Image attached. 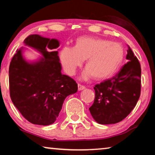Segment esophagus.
Wrapping results in <instances>:
<instances>
[{
    "label": "esophagus",
    "mask_w": 155,
    "mask_h": 155,
    "mask_svg": "<svg viewBox=\"0 0 155 155\" xmlns=\"http://www.w3.org/2000/svg\"><path fill=\"white\" fill-rule=\"evenodd\" d=\"M85 86L81 85V84H78V91L83 90H84V89H85Z\"/></svg>",
    "instance_id": "esophagus-1"
}]
</instances>
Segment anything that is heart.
Masks as SVG:
<instances>
[{
    "label": "heart",
    "instance_id": "heart-1",
    "mask_svg": "<svg viewBox=\"0 0 155 155\" xmlns=\"http://www.w3.org/2000/svg\"><path fill=\"white\" fill-rule=\"evenodd\" d=\"M124 52L120 44L96 38L78 39L74 48L65 46L60 52V61L67 74L72 76L86 59V68L81 76L87 80L94 76L96 79L109 78L119 69Z\"/></svg>",
    "mask_w": 155,
    "mask_h": 155
}]
</instances>
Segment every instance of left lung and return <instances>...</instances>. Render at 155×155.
Listing matches in <instances>:
<instances>
[{"mask_svg":"<svg viewBox=\"0 0 155 155\" xmlns=\"http://www.w3.org/2000/svg\"><path fill=\"white\" fill-rule=\"evenodd\" d=\"M127 46L126 59L128 62L114 77L94 87L95 99L89 109L98 124H115L122 121L134 109L140 96V64Z\"/></svg>","mask_w":155,"mask_h":155,"instance_id":"1","label":"left lung"}]
</instances>
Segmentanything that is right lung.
Returning a JSON list of instances; mask_svg holds the SVG:
<instances>
[{
    "mask_svg": "<svg viewBox=\"0 0 155 155\" xmlns=\"http://www.w3.org/2000/svg\"><path fill=\"white\" fill-rule=\"evenodd\" d=\"M24 44L41 56L28 60L25 56L27 48L17 50L9 70L11 99L28 122L52 124L58 117L65 98L77 92L78 85L72 78L61 73L57 51L60 41L57 39L34 34L25 39Z\"/></svg>",
    "mask_w": 155,
    "mask_h": 155,
    "instance_id": "right-lung-1",
    "label": "right lung"
}]
</instances>
